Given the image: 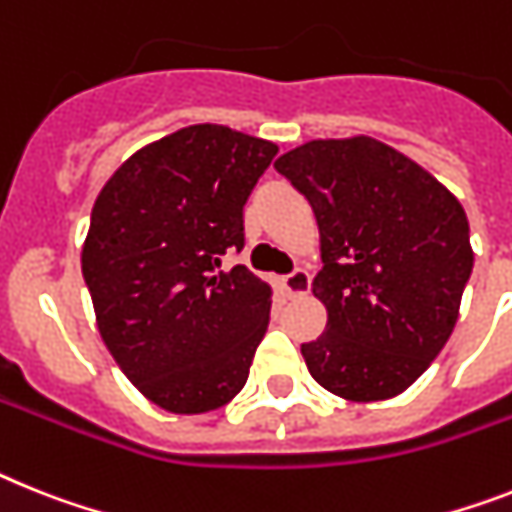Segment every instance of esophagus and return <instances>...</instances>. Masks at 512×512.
Masks as SVG:
<instances>
[{
  "mask_svg": "<svg viewBox=\"0 0 512 512\" xmlns=\"http://www.w3.org/2000/svg\"><path fill=\"white\" fill-rule=\"evenodd\" d=\"M281 283H283V291H286L289 296H304L309 291V286H312V276H309L307 270L296 268L294 273L283 276Z\"/></svg>",
  "mask_w": 512,
  "mask_h": 512,
  "instance_id": "1",
  "label": "esophagus"
}]
</instances>
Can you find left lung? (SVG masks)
Listing matches in <instances>:
<instances>
[{
  "instance_id": "obj_1",
  "label": "left lung",
  "mask_w": 512,
  "mask_h": 512,
  "mask_svg": "<svg viewBox=\"0 0 512 512\" xmlns=\"http://www.w3.org/2000/svg\"><path fill=\"white\" fill-rule=\"evenodd\" d=\"M276 171L320 226L312 291L328 328L302 343L309 375L346 401H385L432 364L458 320L474 252L461 203L372 137L312 140Z\"/></svg>"
}]
</instances>
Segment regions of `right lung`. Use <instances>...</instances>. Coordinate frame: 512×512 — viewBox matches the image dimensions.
<instances>
[{
	"mask_svg": "<svg viewBox=\"0 0 512 512\" xmlns=\"http://www.w3.org/2000/svg\"><path fill=\"white\" fill-rule=\"evenodd\" d=\"M278 145L192 124L140 148L103 184L83 278L106 349L145 398L205 414L244 388L270 320V286L247 265L244 203Z\"/></svg>",
	"mask_w": 512,
	"mask_h": 512,
	"instance_id": "add662e5",
	"label": "right lung"
}]
</instances>
